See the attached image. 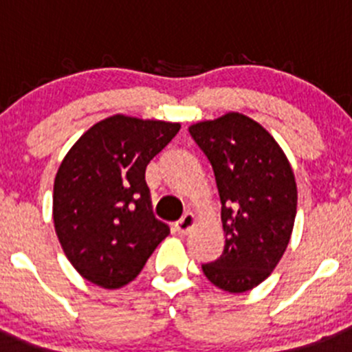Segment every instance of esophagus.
<instances>
[{
	"instance_id": "obj_1",
	"label": "esophagus",
	"mask_w": 352,
	"mask_h": 352,
	"mask_svg": "<svg viewBox=\"0 0 352 352\" xmlns=\"http://www.w3.org/2000/svg\"><path fill=\"white\" fill-rule=\"evenodd\" d=\"M194 226H196V216H194L192 212H186V214L175 223V232L180 233V235H186V233H189Z\"/></svg>"
}]
</instances>
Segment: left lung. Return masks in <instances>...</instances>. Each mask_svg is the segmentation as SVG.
Returning a JSON list of instances; mask_svg holds the SVG:
<instances>
[{"mask_svg":"<svg viewBox=\"0 0 352 352\" xmlns=\"http://www.w3.org/2000/svg\"><path fill=\"white\" fill-rule=\"evenodd\" d=\"M189 133L208 156L221 201L225 250L202 265L228 293H245L271 276L289 243L298 190L278 141L239 112L192 124Z\"/></svg>","mask_w":352,"mask_h":352,"instance_id":"left-lung-1","label":"left lung"}]
</instances>
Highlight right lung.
<instances>
[{"instance_id": "obj_1", "label": "right lung", "mask_w": 352, "mask_h": 352, "mask_svg": "<svg viewBox=\"0 0 352 352\" xmlns=\"http://www.w3.org/2000/svg\"><path fill=\"white\" fill-rule=\"evenodd\" d=\"M179 122L116 116L94 124L59 165L52 194L56 235L81 278L105 289L133 281L170 233L151 211L148 163Z\"/></svg>"}]
</instances>
